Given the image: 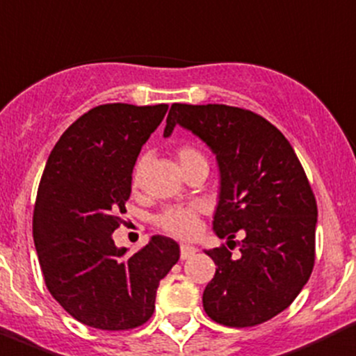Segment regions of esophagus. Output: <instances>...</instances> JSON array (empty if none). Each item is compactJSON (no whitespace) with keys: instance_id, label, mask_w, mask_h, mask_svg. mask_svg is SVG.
Returning <instances> with one entry per match:
<instances>
[{"instance_id":"34e87169","label":"esophagus","mask_w":356,"mask_h":356,"mask_svg":"<svg viewBox=\"0 0 356 356\" xmlns=\"http://www.w3.org/2000/svg\"><path fill=\"white\" fill-rule=\"evenodd\" d=\"M197 249L191 245H181V259H188L195 254Z\"/></svg>"}]
</instances>
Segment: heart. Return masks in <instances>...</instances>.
<instances>
[{
  "label": "heart",
  "instance_id": "obj_1",
  "mask_svg": "<svg viewBox=\"0 0 356 356\" xmlns=\"http://www.w3.org/2000/svg\"><path fill=\"white\" fill-rule=\"evenodd\" d=\"M175 159H177L181 170L186 168L188 165L195 163V161L204 159L202 154L191 145H179L175 148ZM143 166L145 159L140 157L136 161L134 168H132V188H140L141 179H143ZM202 213V206L199 204H190V206H168L159 215L156 216V225L161 231L168 234H174L179 238H191L195 236L199 231V218Z\"/></svg>",
  "mask_w": 356,
  "mask_h": 356
}]
</instances>
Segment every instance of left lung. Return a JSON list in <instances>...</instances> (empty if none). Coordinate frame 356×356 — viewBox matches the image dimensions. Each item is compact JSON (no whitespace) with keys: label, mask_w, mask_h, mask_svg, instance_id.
I'll return each mask as SVG.
<instances>
[{"label":"left lung","mask_w":356,"mask_h":356,"mask_svg":"<svg viewBox=\"0 0 356 356\" xmlns=\"http://www.w3.org/2000/svg\"><path fill=\"white\" fill-rule=\"evenodd\" d=\"M175 125L199 136L220 168L213 229L229 242L206 251L216 270L204 310L229 327L265 323L292 305L314 270L317 202L305 168L285 136L252 111L174 104L165 136ZM238 230L244 240L234 259Z\"/></svg>","instance_id":"1"}]
</instances>
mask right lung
Masks as SVG:
<instances>
[{
  "label": "right lung",
  "instance_id": "1",
  "mask_svg": "<svg viewBox=\"0 0 356 356\" xmlns=\"http://www.w3.org/2000/svg\"><path fill=\"white\" fill-rule=\"evenodd\" d=\"M168 105L104 104L82 114L54 147L33 208L44 283L76 321L107 332L147 323L179 243L152 236L138 252L114 245L131 197L134 163Z\"/></svg>",
  "mask_w": 356,
  "mask_h": 356
}]
</instances>
